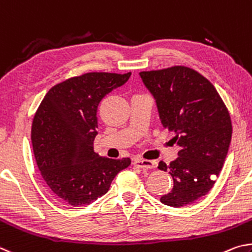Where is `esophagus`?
Returning <instances> with one entry per match:
<instances>
[{
  "label": "esophagus",
  "mask_w": 252,
  "mask_h": 252,
  "mask_svg": "<svg viewBox=\"0 0 252 252\" xmlns=\"http://www.w3.org/2000/svg\"><path fill=\"white\" fill-rule=\"evenodd\" d=\"M133 164H134V166L138 167V168H142V169H152V168H155V166H156L155 161L145 160V159H135Z\"/></svg>",
  "instance_id": "1"
}]
</instances>
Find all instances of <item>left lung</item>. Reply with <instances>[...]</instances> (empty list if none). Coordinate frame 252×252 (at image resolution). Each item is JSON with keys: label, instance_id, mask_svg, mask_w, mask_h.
<instances>
[{"label": "left lung", "instance_id": "left-lung-1", "mask_svg": "<svg viewBox=\"0 0 252 252\" xmlns=\"http://www.w3.org/2000/svg\"><path fill=\"white\" fill-rule=\"evenodd\" d=\"M139 76L179 147L174 161L158 165L174 179L160 201L175 208L195 204L213 188L227 157L232 134L228 109L213 84L191 68L174 66Z\"/></svg>", "mask_w": 252, "mask_h": 252}]
</instances>
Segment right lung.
<instances>
[{
	"label": "right lung",
	"instance_id": "1",
	"mask_svg": "<svg viewBox=\"0 0 252 252\" xmlns=\"http://www.w3.org/2000/svg\"><path fill=\"white\" fill-rule=\"evenodd\" d=\"M131 73H87L52 87L32 124L38 169L51 190L73 207L90 205L108 191L129 158L110 159L94 152L100 100Z\"/></svg>",
	"mask_w": 252,
	"mask_h": 252
}]
</instances>
